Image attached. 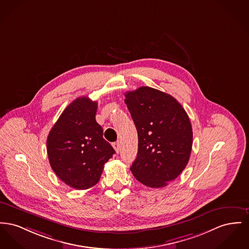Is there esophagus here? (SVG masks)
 <instances>
[{
  "label": "esophagus",
  "mask_w": 249,
  "mask_h": 249,
  "mask_svg": "<svg viewBox=\"0 0 249 249\" xmlns=\"http://www.w3.org/2000/svg\"><path fill=\"white\" fill-rule=\"evenodd\" d=\"M113 147L115 148V150L117 151V153H118V152H119V149H120V142L117 141L116 143H114V144H113Z\"/></svg>",
  "instance_id": "obj_1"
}]
</instances>
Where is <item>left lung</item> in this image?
<instances>
[{"label": "left lung", "mask_w": 249, "mask_h": 249, "mask_svg": "<svg viewBox=\"0 0 249 249\" xmlns=\"http://www.w3.org/2000/svg\"><path fill=\"white\" fill-rule=\"evenodd\" d=\"M138 133V152L131 171L151 188L166 186L187 165L193 131L185 110L172 96L148 87L125 93Z\"/></svg>", "instance_id": "obj_1"}]
</instances>
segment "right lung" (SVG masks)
Here are the masks:
<instances>
[{"instance_id": "add662e5", "label": "right lung", "mask_w": 249, "mask_h": 249, "mask_svg": "<svg viewBox=\"0 0 249 249\" xmlns=\"http://www.w3.org/2000/svg\"><path fill=\"white\" fill-rule=\"evenodd\" d=\"M98 103L77 98L64 110L47 138L50 164L59 178L78 190L96 185L104 163L116 153L96 121Z\"/></svg>"}]
</instances>
